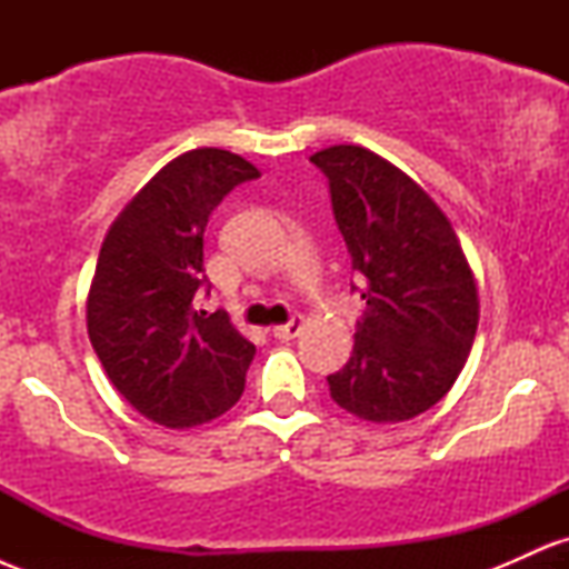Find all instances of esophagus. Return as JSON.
<instances>
[{
    "mask_svg": "<svg viewBox=\"0 0 569 569\" xmlns=\"http://www.w3.org/2000/svg\"><path fill=\"white\" fill-rule=\"evenodd\" d=\"M302 326H305L302 316H293L289 323L276 326V329H272V337H276V339H293L299 335V331H302Z\"/></svg>",
    "mask_w": 569,
    "mask_h": 569,
    "instance_id": "obj_1",
    "label": "esophagus"
}]
</instances>
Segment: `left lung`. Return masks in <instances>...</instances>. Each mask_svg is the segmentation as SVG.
Segmentation results:
<instances>
[{"label": "left lung", "mask_w": 569, "mask_h": 569, "mask_svg": "<svg viewBox=\"0 0 569 569\" xmlns=\"http://www.w3.org/2000/svg\"><path fill=\"white\" fill-rule=\"evenodd\" d=\"M367 310L350 361L329 375L337 407L369 422H403L449 393L466 367L479 293L460 240L433 198L393 162L352 143L310 158Z\"/></svg>", "instance_id": "8db88e82"}]
</instances>
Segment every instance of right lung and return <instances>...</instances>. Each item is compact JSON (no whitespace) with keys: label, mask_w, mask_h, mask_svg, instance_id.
I'll use <instances>...</instances> for the list:
<instances>
[{"label":"right lung","mask_w":569,"mask_h":569,"mask_svg":"<svg viewBox=\"0 0 569 569\" xmlns=\"http://www.w3.org/2000/svg\"><path fill=\"white\" fill-rule=\"evenodd\" d=\"M259 179L240 154H179L122 208L98 253L88 335L120 396L166 428L211 422L238 403L253 348L224 310H194L211 289L202 267L208 217L234 187Z\"/></svg>","instance_id":"right-lung-1"}]
</instances>
